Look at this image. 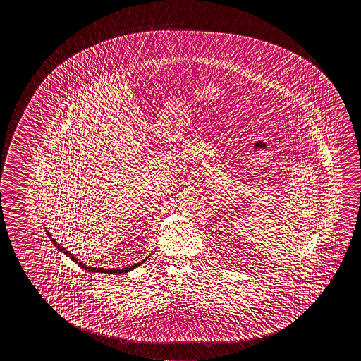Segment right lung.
<instances>
[{"label":"right lung","mask_w":361,"mask_h":361,"mask_svg":"<svg viewBox=\"0 0 361 361\" xmlns=\"http://www.w3.org/2000/svg\"><path fill=\"white\" fill-rule=\"evenodd\" d=\"M47 229V233H48L49 238L51 239V242L55 244V247H58V249L59 250H61V252H64L69 258H71V259L74 260L77 264H79V266L82 267V268H84L85 271H89V272H101V273H111V274H114V273H118V274H122V273H127L128 271H132V269H135L136 267L140 266L142 262H145V260L147 259V258H145V259L142 260V262H138V263H133V264H130V266H126V267H113V268H108V267H99V266H89V264H87L85 262H83V260L79 259V258H77V255H73L71 253V250H68V248L66 247H64L61 243L58 242L55 238H53V235H51V233L48 231V228H45Z\"/></svg>","instance_id":"add662e5"}]
</instances>
